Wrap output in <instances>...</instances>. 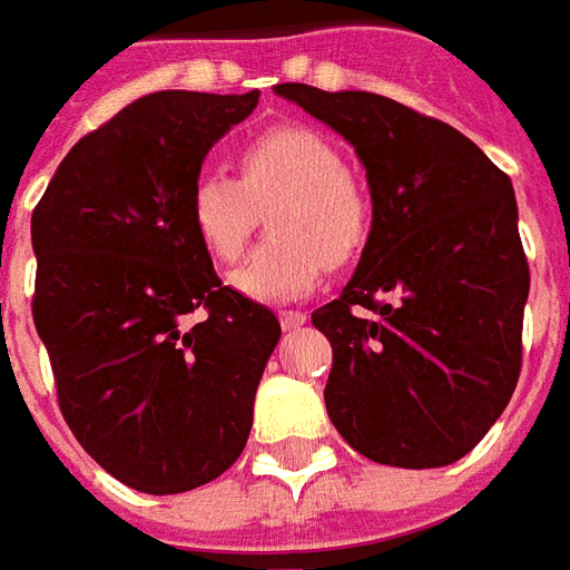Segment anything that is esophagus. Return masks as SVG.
<instances>
[{
  "mask_svg": "<svg viewBox=\"0 0 570 570\" xmlns=\"http://www.w3.org/2000/svg\"><path fill=\"white\" fill-rule=\"evenodd\" d=\"M305 321H308V317H305L302 311H281V326H284L286 333H289V330H298V326H305Z\"/></svg>",
  "mask_w": 570,
  "mask_h": 570,
  "instance_id": "34e87169",
  "label": "esophagus"
}]
</instances>
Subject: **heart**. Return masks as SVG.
Segmentation results:
<instances>
[{"instance_id":"heart-1","label":"heart","mask_w":570,"mask_h":570,"mask_svg":"<svg viewBox=\"0 0 570 570\" xmlns=\"http://www.w3.org/2000/svg\"><path fill=\"white\" fill-rule=\"evenodd\" d=\"M240 183L200 174L188 195V223L200 249L235 262L259 213H268L265 240L232 272V286L256 302H293L314 293L326 262L345 265L370 237V204L345 176V161L317 130L284 125L237 151Z\"/></svg>"}]
</instances>
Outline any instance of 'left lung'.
Wrapping results in <instances>:
<instances>
[{"mask_svg": "<svg viewBox=\"0 0 570 570\" xmlns=\"http://www.w3.org/2000/svg\"><path fill=\"white\" fill-rule=\"evenodd\" d=\"M274 94L351 142L370 183L357 272L311 314L333 345L330 421L375 464H454L501 419L522 366L531 281L513 183L461 130L382 94Z\"/></svg>", "mask_w": 570, "mask_h": 570, "instance_id": "left-lung-1", "label": "left lung"}]
</instances>
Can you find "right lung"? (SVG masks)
<instances>
[{
	"label": "right lung",
	"instance_id": "right-lung-1",
	"mask_svg": "<svg viewBox=\"0 0 570 570\" xmlns=\"http://www.w3.org/2000/svg\"><path fill=\"white\" fill-rule=\"evenodd\" d=\"M259 91H155L81 137L32 210V321L81 449L146 494L210 482L247 445L281 338L188 223L200 164ZM208 317L188 331L185 314Z\"/></svg>",
	"mask_w": 570,
	"mask_h": 570
}]
</instances>
